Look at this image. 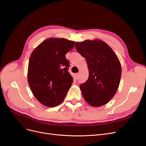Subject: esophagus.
Instances as JSON below:
<instances>
[{
    "label": "esophagus",
    "instance_id": "esophagus-1",
    "mask_svg": "<svg viewBox=\"0 0 146 146\" xmlns=\"http://www.w3.org/2000/svg\"><path fill=\"white\" fill-rule=\"evenodd\" d=\"M78 77H79V74L78 73H77V74H75V78L77 79Z\"/></svg>",
    "mask_w": 146,
    "mask_h": 146
}]
</instances>
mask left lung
Here are the masks:
<instances>
[{
	"label": "left lung",
	"mask_w": 146,
	"mask_h": 146,
	"mask_svg": "<svg viewBox=\"0 0 146 146\" xmlns=\"http://www.w3.org/2000/svg\"><path fill=\"white\" fill-rule=\"evenodd\" d=\"M77 50L86 59L89 77L80 86L84 99L91 106L101 107L115 95L120 83L121 64L107 43L99 39L77 42Z\"/></svg>",
	"instance_id": "8db88e82"
}]
</instances>
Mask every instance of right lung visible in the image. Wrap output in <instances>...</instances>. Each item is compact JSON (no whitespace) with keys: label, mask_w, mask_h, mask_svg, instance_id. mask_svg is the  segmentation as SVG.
<instances>
[{"label":"right lung","mask_w":146,"mask_h":146,"mask_svg":"<svg viewBox=\"0 0 146 146\" xmlns=\"http://www.w3.org/2000/svg\"><path fill=\"white\" fill-rule=\"evenodd\" d=\"M75 41L65 38L46 39L30 55L27 80L32 93L43 105L55 107L63 102L73 82L68 71L66 54Z\"/></svg>","instance_id":"1"}]
</instances>
